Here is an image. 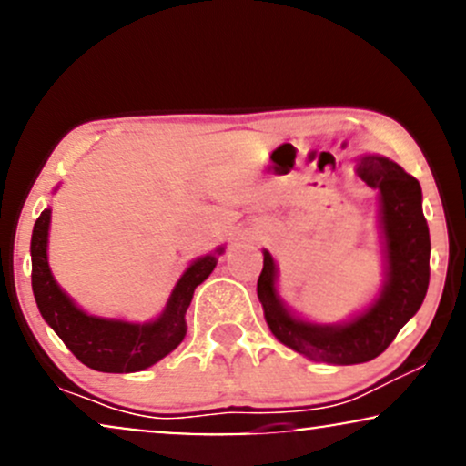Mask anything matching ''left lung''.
Returning <instances> with one entry per match:
<instances>
[{"label":"left lung","instance_id":"obj_1","mask_svg":"<svg viewBox=\"0 0 466 466\" xmlns=\"http://www.w3.org/2000/svg\"><path fill=\"white\" fill-rule=\"evenodd\" d=\"M358 174L381 194V231L386 244V286L364 314L347 325H311L294 319L277 297V268L264 250L257 297L277 340L325 364H362L390 347L401 327L417 314L430 286V228L419 180L384 157H364Z\"/></svg>","mask_w":466,"mask_h":466}]
</instances>
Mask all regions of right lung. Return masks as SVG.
Returning a JSON list of instances; mask_svg holds the SVG:
<instances>
[{
  "instance_id": "obj_1",
  "label": "right lung",
  "mask_w": 466,
  "mask_h": 466,
  "mask_svg": "<svg viewBox=\"0 0 466 466\" xmlns=\"http://www.w3.org/2000/svg\"><path fill=\"white\" fill-rule=\"evenodd\" d=\"M49 213L52 211L46 209L36 218L35 231H32V292H35L38 311L47 325L58 333L65 347L82 364L102 373L144 370L174 351L187 331L185 311L189 308L194 289L211 275L218 264L216 255H222V248H218L216 255L200 257L185 270L167 300L166 311L155 322L133 325L124 320L97 319L76 308L49 272Z\"/></svg>"
}]
</instances>
